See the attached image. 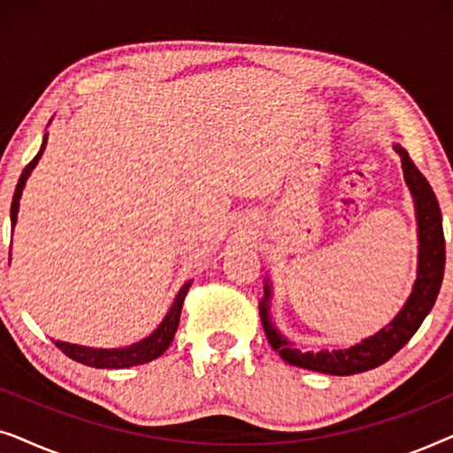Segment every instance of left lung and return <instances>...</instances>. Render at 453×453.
I'll use <instances>...</instances> for the list:
<instances>
[{"label": "left lung", "mask_w": 453, "mask_h": 453, "mask_svg": "<svg viewBox=\"0 0 453 453\" xmlns=\"http://www.w3.org/2000/svg\"><path fill=\"white\" fill-rule=\"evenodd\" d=\"M394 150L402 158V171L404 181L411 189L414 202V214H417V234H418V262H417V280L412 284V293L395 318L375 332L373 336L363 338L361 342L338 350H301L299 346L280 334L270 315L272 303V282L265 278L264 296L259 301V318L265 336L272 349L282 357V361L295 367L318 371L327 375H355L363 371L375 369L389 361L408 340L414 336L423 319L435 305V299L441 288L443 270H445V239L441 225V210H439L437 197L433 194L431 185L423 177L408 152L400 144H394Z\"/></svg>", "instance_id": "1"}]
</instances>
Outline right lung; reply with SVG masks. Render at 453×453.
Masks as SVG:
<instances>
[{
    "label": "right lung",
    "instance_id": "1",
    "mask_svg": "<svg viewBox=\"0 0 453 453\" xmlns=\"http://www.w3.org/2000/svg\"><path fill=\"white\" fill-rule=\"evenodd\" d=\"M47 138H49V134H45V138H42L39 154H36V157L30 160V163L27 165V169L22 171L20 179H18V185H16V191H14V200H12V208H10L12 231H14V226L18 222V210H20L22 189L28 181L30 173H33L35 166L39 165L42 152H45ZM191 282H194V280H188L181 288H179L175 301H173L171 309L166 311L165 319L160 321L158 327L150 334V336L142 338L140 342L123 346V349H92V346L70 344V342H61V340H55V346H58L61 352H65V355L70 357L72 361L88 365V367H95V369H127V367H135V365L150 363V361H154V358H158L160 355H163V352L169 349L173 338H175L179 318H181V307H183L185 295H188Z\"/></svg>",
    "mask_w": 453,
    "mask_h": 453
}]
</instances>
